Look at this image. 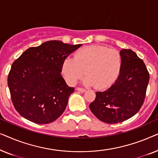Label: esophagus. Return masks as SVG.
<instances>
[{
  "instance_id": "esophagus-1",
  "label": "esophagus",
  "mask_w": 158,
  "mask_h": 158,
  "mask_svg": "<svg viewBox=\"0 0 158 158\" xmlns=\"http://www.w3.org/2000/svg\"><path fill=\"white\" fill-rule=\"evenodd\" d=\"M76 90H77V91L81 92V93H84V92L86 91L85 89H84V88H77Z\"/></svg>"
}]
</instances>
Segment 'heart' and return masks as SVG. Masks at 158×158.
<instances>
[{
	"label": "heart",
	"mask_w": 158,
	"mask_h": 158,
	"mask_svg": "<svg viewBox=\"0 0 158 158\" xmlns=\"http://www.w3.org/2000/svg\"><path fill=\"white\" fill-rule=\"evenodd\" d=\"M122 64V56L116 49L102 45H92L79 49L73 58L64 60L62 73L67 83L74 85L85 70L87 75L83 79V83L103 89L116 81Z\"/></svg>",
	"instance_id": "b5f03b06"
}]
</instances>
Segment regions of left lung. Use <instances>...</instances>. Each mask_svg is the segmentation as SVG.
Wrapping results in <instances>:
<instances>
[{
	"mask_svg": "<svg viewBox=\"0 0 158 158\" xmlns=\"http://www.w3.org/2000/svg\"><path fill=\"white\" fill-rule=\"evenodd\" d=\"M122 68L113 85L103 92H96L90 104L93 114L107 124L129 119L143 104L150 75L143 60L131 49H123Z\"/></svg>",
	"mask_w": 158,
	"mask_h": 158,
	"instance_id": "1",
	"label": "left lung"
}]
</instances>
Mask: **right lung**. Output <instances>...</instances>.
Wrapping results in <instances>:
<instances>
[{
    "label": "right lung",
    "mask_w": 158,
    "mask_h": 158,
    "mask_svg": "<svg viewBox=\"0 0 158 158\" xmlns=\"http://www.w3.org/2000/svg\"><path fill=\"white\" fill-rule=\"evenodd\" d=\"M81 46L48 41L30 47L15 60L8 85L13 104L21 116L36 124H45L62 115L75 90L60 74L62 63Z\"/></svg>",
    "instance_id": "right-lung-1"
}]
</instances>
